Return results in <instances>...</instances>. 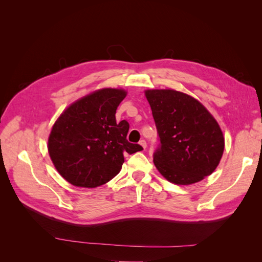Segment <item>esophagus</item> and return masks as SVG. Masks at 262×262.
Instances as JSON below:
<instances>
[{
	"label": "esophagus",
	"mask_w": 262,
	"mask_h": 262,
	"mask_svg": "<svg viewBox=\"0 0 262 262\" xmlns=\"http://www.w3.org/2000/svg\"><path fill=\"white\" fill-rule=\"evenodd\" d=\"M139 144H140L142 147H143L144 149L146 148V142H145V140H141V141L139 142Z\"/></svg>",
	"instance_id": "esophagus-1"
}]
</instances>
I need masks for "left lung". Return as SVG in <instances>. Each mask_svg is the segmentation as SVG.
Returning a JSON list of instances; mask_svg holds the SVG:
<instances>
[{"mask_svg": "<svg viewBox=\"0 0 262 262\" xmlns=\"http://www.w3.org/2000/svg\"><path fill=\"white\" fill-rule=\"evenodd\" d=\"M161 139L154 164L175 185H192L216 169L225 140L217 121L201 102L175 90H146Z\"/></svg>", "mask_w": 262, "mask_h": 262, "instance_id": "obj_1", "label": "left lung"}]
</instances>
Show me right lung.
<instances>
[{
    "instance_id": "1",
    "label": "right lung",
    "mask_w": 262,
    "mask_h": 262,
    "mask_svg": "<svg viewBox=\"0 0 262 262\" xmlns=\"http://www.w3.org/2000/svg\"><path fill=\"white\" fill-rule=\"evenodd\" d=\"M128 92L100 89L72 102L52 125L48 152L55 169L71 185L96 188L116 177L123 154L142 150L126 140L129 123L116 121Z\"/></svg>"
}]
</instances>
